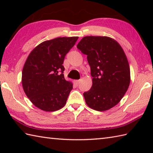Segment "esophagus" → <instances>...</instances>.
Returning a JSON list of instances; mask_svg holds the SVG:
<instances>
[{"label": "esophagus", "instance_id": "obj_1", "mask_svg": "<svg viewBox=\"0 0 153 153\" xmlns=\"http://www.w3.org/2000/svg\"><path fill=\"white\" fill-rule=\"evenodd\" d=\"M80 82H81V79H77V80H76V84H77V85H78V84H79Z\"/></svg>", "mask_w": 153, "mask_h": 153}]
</instances>
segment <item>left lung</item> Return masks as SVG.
Returning a JSON list of instances; mask_svg holds the SVG:
<instances>
[{
    "label": "left lung",
    "mask_w": 153,
    "mask_h": 153,
    "mask_svg": "<svg viewBox=\"0 0 153 153\" xmlns=\"http://www.w3.org/2000/svg\"><path fill=\"white\" fill-rule=\"evenodd\" d=\"M77 48L87 55L92 86L84 97L92 109L104 111L120 102L130 83V69L120 44L107 36H85Z\"/></svg>",
    "instance_id": "left-lung-1"
}]
</instances>
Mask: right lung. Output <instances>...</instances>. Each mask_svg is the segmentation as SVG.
<instances>
[{"label": "right lung", "instance_id": "add662e5", "mask_svg": "<svg viewBox=\"0 0 153 153\" xmlns=\"http://www.w3.org/2000/svg\"><path fill=\"white\" fill-rule=\"evenodd\" d=\"M78 39L59 37L33 49L22 71L24 91L36 107L45 111L61 109L66 104L73 83L65 79V56Z\"/></svg>", "mask_w": 153, "mask_h": 153}]
</instances>
